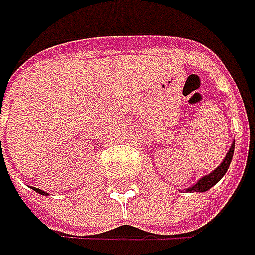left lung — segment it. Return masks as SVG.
Listing matches in <instances>:
<instances>
[{
    "instance_id": "left-lung-1",
    "label": "left lung",
    "mask_w": 255,
    "mask_h": 255,
    "mask_svg": "<svg viewBox=\"0 0 255 255\" xmlns=\"http://www.w3.org/2000/svg\"><path fill=\"white\" fill-rule=\"evenodd\" d=\"M233 154H234V142L231 143V146H230L227 155L224 157L222 163H221V165H219L215 171H212L210 174L201 177L193 186H190V187H187V189H184V190H186V192H207L209 189H212V187H213V186L227 174V171H228V168H230V163H231V160H233Z\"/></svg>"
}]
</instances>
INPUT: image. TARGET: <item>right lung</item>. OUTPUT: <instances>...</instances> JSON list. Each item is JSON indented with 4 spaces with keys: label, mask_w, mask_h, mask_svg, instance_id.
I'll return each mask as SVG.
<instances>
[{
    "label": "right lung",
    "mask_w": 255,
    "mask_h": 255,
    "mask_svg": "<svg viewBox=\"0 0 255 255\" xmlns=\"http://www.w3.org/2000/svg\"><path fill=\"white\" fill-rule=\"evenodd\" d=\"M31 189H33L34 192H37V193H40V195H43V196H48V195H49L48 192H45V190H42V189H37V187H33V186H31Z\"/></svg>",
    "instance_id": "right-lung-1"
}]
</instances>
